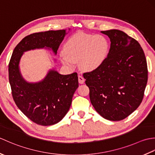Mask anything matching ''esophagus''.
<instances>
[{
  "label": "esophagus",
  "mask_w": 155,
  "mask_h": 155,
  "mask_svg": "<svg viewBox=\"0 0 155 155\" xmlns=\"http://www.w3.org/2000/svg\"><path fill=\"white\" fill-rule=\"evenodd\" d=\"M78 83L80 84H83L84 83V78L82 77V76L78 75Z\"/></svg>",
  "instance_id": "obj_1"
}]
</instances>
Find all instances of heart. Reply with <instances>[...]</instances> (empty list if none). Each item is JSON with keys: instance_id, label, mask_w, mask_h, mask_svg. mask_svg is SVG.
Here are the masks:
<instances>
[{"instance_id": "b5f03b06", "label": "heart", "mask_w": 155, "mask_h": 155, "mask_svg": "<svg viewBox=\"0 0 155 155\" xmlns=\"http://www.w3.org/2000/svg\"><path fill=\"white\" fill-rule=\"evenodd\" d=\"M108 51V42L103 36L78 33L66 41L61 61L70 68H73L75 62L79 61L82 69L92 71L101 64Z\"/></svg>"}]
</instances>
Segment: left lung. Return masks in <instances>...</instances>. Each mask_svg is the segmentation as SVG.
Returning a JSON list of instances; mask_svg holds the SVG:
<instances>
[{
	"label": "left lung",
	"instance_id": "obj_1",
	"mask_svg": "<svg viewBox=\"0 0 155 155\" xmlns=\"http://www.w3.org/2000/svg\"><path fill=\"white\" fill-rule=\"evenodd\" d=\"M110 41L107 57L83 74L94 109L105 119H124L139 107L148 80L145 55L137 41L113 29L101 31Z\"/></svg>",
	"mask_w": 155,
	"mask_h": 155
}]
</instances>
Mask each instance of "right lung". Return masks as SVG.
<instances>
[{"label": "right lung", "instance_id": "1", "mask_svg": "<svg viewBox=\"0 0 155 155\" xmlns=\"http://www.w3.org/2000/svg\"><path fill=\"white\" fill-rule=\"evenodd\" d=\"M65 35L66 30H58L28 35L16 46L9 62V83L15 104L26 117L42 126L57 124L67 113L78 87L77 73L62 75L50 70L42 81L28 83L20 72V60L25 52L36 48H51L57 54Z\"/></svg>", "mask_w": 155, "mask_h": 155}]
</instances>
